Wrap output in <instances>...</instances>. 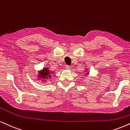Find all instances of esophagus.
Segmentation results:
<instances>
[{
    "mask_svg": "<svg viewBox=\"0 0 130 130\" xmlns=\"http://www.w3.org/2000/svg\"><path fill=\"white\" fill-rule=\"evenodd\" d=\"M65 68H66L67 70H70L71 67L70 66V65H66V67H65Z\"/></svg>",
    "mask_w": 130,
    "mask_h": 130,
    "instance_id": "1",
    "label": "esophagus"
}]
</instances>
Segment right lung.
<instances>
[{"instance_id":"1","label":"right lung","mask_w":130,"mask_h":130,"mask_svg":"<svg viewBox=\"0 0 130 130\" xmlns=\"http://www.w3.org/2000/svg\"><path fill=\"white\" fill-rule=\"evenodd\" d=\"M50 71H49L48 69L47 68H44L43 70H42V71H41L39 74V77L40 78H47V77H50Z\"/></svg>"}]
</instances>
